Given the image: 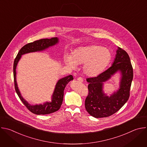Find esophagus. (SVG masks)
Returning <instances> with one entry per match:
<instances>
[{"instance_id":"esophagus-1","label":"esophagus","mask_w":147,"mask_h":147,"mask_svg":"<svg viewBox=\"0 0 147 147\" xmlns=\"http://www.w3.org/2000/svg\"><path fill=\"white\" fill-rule=\"evenodd\" d=\"M77 80H78L79 82H83V79H82V78H81V77H78V78H77Z\"/></svg>"}]
</instances>
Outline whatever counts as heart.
<instances>
[{
	"mask_svg": "<svg viewBox=\"0 0 147 147\" xmlns=\"http://www.w3.org/2000/svg\"><path fill=\"white\" fill-rule=\"evenodd\" d=\"M111 51L97 45L81 47L76 49L72 55H66L65 63L75 69L77 65H84L83 70L89 77H95L102 73L109 64L112 59Z\"/></svg>",
	"mask_w": 147,
	"mask_h": 147,
	"instance_id": "heart-1",
	"label": "heart"
}]
</instances>
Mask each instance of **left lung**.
<instances>
[{"instance_id":"obj_1","label":"left lung","mask_w":147,"mask_h":147,"mask_svg":"<svg viewBox=\"0 0 147 147\" xmlns=\"http://www.w3.org/2000/svg\"><path fill=\"white\" fill-rule=\"evenodd\" d=\"M119 71L122 75L120 87L108 97L102 91L103 83ZM133 78V69L130 57L124 50L118 47L112 66L96 77L87 78L89 82L88 95L85 100V107L88 113L100 118L117 112L129 98Z\"/></svg>"}]
</instances>
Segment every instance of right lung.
I'll list each match as a JSON object with an SVG mask.
<instances>
[{"mask_svg": "<svg viewBox=\"0 0 147 147\" xmlns=\"http://www.w3.org/2000/svg\"><path fill=\"white\" fill-rule=\"evenodd\" d=\"M58 42L59 39L57 37H55L51 39H41L35 40L33 42L27 44L20 50L14 61L13 74L15 90L20 100L22 101L26 108L30 112L36 115H47L58 111L61 105L63 99L65 88L69 81L73 80V77L71 75H69L67 77L60 79L57 81L52 95V101L51 102H47L43 105L39 104L35 105H31L21 95L20 92L17 87L16 81V67L18 61L23 55L30 52L42 51L50 47H52L57 44Z\"/></svg>", "mask_w": 147, "mask_h": 147, "instance_id": "obj_1", "label": "right lung"}]
</instances>
